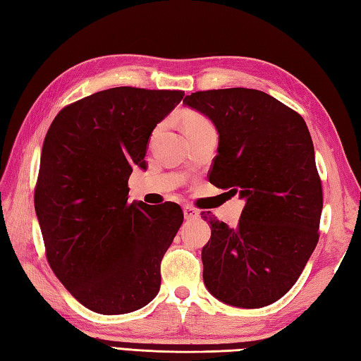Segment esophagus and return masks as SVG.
I'll return each instance as SVG.
<instances>
[{"label":"esophagus","instance_id":"34e87169","mask_svg":"<svg viewBox=\"0 0 361 361\" xmlns=\"http://www.w3.org/2000/svg\"><path fill=\"white\" fill-rule=\"evenodd\" d=\"M183 216H185V219H196L200 218V212L190 207V205H185V207H183Z\"/></svg>","mask_w":361,"mask_h":361}]
</instances>
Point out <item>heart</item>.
Wrapping results in <instances>:
<instances>
[{
	"mask_svg": "<svg viewBox=\"0 0 361 361\" xmlns=\"http://www.w3.org/2000/svg\"><path fill=\"white\" fill-rule=\"evenodd\" d=\"M183 130H185V134H191V132H196V130H201L205 128H212L210 121L205 118V116L200 115V114H195V112H188L183 115Z\"/></svg>",
	"mask_w": 361,
	"mask_h": 361,
	"instance_id": "obj_1",
	"label": "heart"
}]
</instances>
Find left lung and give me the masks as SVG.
Here are the masks:
<instances>
[{
  "instance_id": "1",
  "label": "left lung",
  "mask_w": 361,
  "mask_h": 361,
  "mask_svg": "<svg viewBox=\"0 0 361 361\" xmlns=\"http://www.w3.org/2000/svg\"><path fill=\"white\" fill-rule=\"evenodd\" d=\"M183 106L218 130L209 180L245 200L237 227L204 215V283L221 302L260 308L296 283L319 238L322 188L302 116L268 93L221 88L187 94Z\"/></svg>"
}]
</instances>
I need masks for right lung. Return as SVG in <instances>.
Listing matches in <instances>:
<instances>
[{
  "instance_id": "add662e5",
  "label": "right lung",
  "mask_w": 361,
  "mask_h": 361,
  "mask_svg": "<svg viewBox=\"0 0 361 361\" xmlns=\"http://www.w3.org/2000/svg\"><path fill=\"white\" fill-rule=\"evenodd\" d=\"M180 90L115 87L62 109L43 142L34 204L51 269L99 314H124L160 290V262L178 233V204L129 202L154 128Z\"/></svg>"
}]
</instances>
